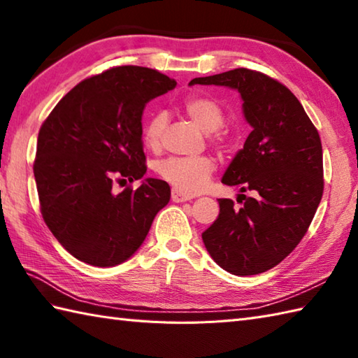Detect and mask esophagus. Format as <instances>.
I'll list each match as a JSON object with an SVG mask.
<instances>
[{"label":"esophagus","instance_id":"obj_1","mask_svg":"<svg viewBox=\"0 0 358 358\" xmlns=\"http://www.w3.org/2000/svg\"><path fill=\"white\" fill-rule=\"evenodd\" d=\"M172 201L173 203H183V201H189L192 199L191 195H186V194H181L177 189H172Z\"/></svg>","mask_w":358,"mask_h":358}]
</instances>
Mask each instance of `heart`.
<instances>
[{"label":"heart","instance_id":"obj_1","mask_svg":"<svg viewBox=\"0 0 358 358\" xmlns=\"http://www.w3.org/2000/svg\"><path fill=\"white\" fill-rule=\"evenodd\" d=\"M187 118H191L203 132L212 134V143L223 148L227 143V136L223 132H217L224 123V110L215 100L203 95H192L181 104ZM167 127V115L164 112H157L149 117L143 127V141L150 150L162 148L163 135ZM215 171L214 159L209 157L166 158L157 164V173L167 181L173 189L181 194L194 195L203 191Z\"/></svg>","mask_w":358,"mask_h":358}]
</instances>
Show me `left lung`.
Here are the masks:
<instances>
[{"instance_id":"8db88e82","label":"left lung","mask_w":358,"mask_h":358,"mask_svg":"<svg viewBox=\"0 0 358 358\" xmlns=\"http://www.w3.org/2000/svg\"><path fill=\"white\" fill-rule=\"evenodd\" d=\"M189 85L238 90L252 126L222 180L240 187L243 206L220 199L218 218L201 238L220 268L257 275L285 260L313 222L324 186L320 135L291 90L262 72L240 67Z\"/></svg>"}]
</instances>
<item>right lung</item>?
<instances>
[{
    "label": "right lung",
    "instance_id": "add662e5",
    "mask_svg": "<svg viewBox=\"0 0 358 358\" xmlns=\"http://www.w3.org/2000/svg\"><path fill=\"white\" fill-rule=\"evenodd\" d=\"M177 81L140 66H118L83 80L45 118L34 175L45 224L80 262L109 268L138 249L171 200L163 180L113 192V181L144 177L141 117Z\"/></svg>",
    "mask_w": 358,
    "mask_h": 358
}]
</instances>
